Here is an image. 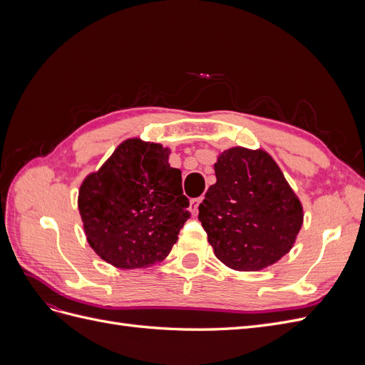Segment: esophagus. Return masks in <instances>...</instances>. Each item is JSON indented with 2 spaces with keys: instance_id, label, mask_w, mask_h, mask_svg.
Instances as JSON below:
<instances>
[{
  "instance_id": "34e87169",
  "label": "esophagus",
  "mask_w": 365,
  "mask_h": 365,
  "mask_svg": "<svg viewBox=\"0 0 365 365\" xmlns=\"http://www.w3.org/2000/svg\"><path fill=\"white\" fill-rule=\"evenodd\" d=\"M202 200H204V197L201 196V197H195V200L190 201V212L193 215H197V212H200V205H201Z\"/></svg>"
}]
</instances>
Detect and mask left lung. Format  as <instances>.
<instances>
[{"instance_id":"obj_1","label":"left lung","mask_w":365,"mask_h":365,"mask_svg":"<svg viewBox=\"0 0 365 365\" xmlns=\"http://www.w3.org/2000/svg\"><path fill=\"white\" fill-rule=\"evenodd\" d=\"M216 182L200 205L215 256L235 271H260L295 244L303 205L267 150L230 148L215 163Z\"/></svg>"}]
</instances>
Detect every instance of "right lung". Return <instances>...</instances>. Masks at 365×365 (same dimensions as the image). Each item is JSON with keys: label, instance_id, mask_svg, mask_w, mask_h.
Segmentation results:
<instances>
[{"label": "right lung", "instance_id": "right-lung-1", "mask_svg": "<svg viewBox=\"0 0 365 365\" xmlns=\"http://www.w3.org/2000/svg\"><path fill=\"white\" fill-rule=\"evenodd\" d=\"M170 149L128 138L79 189V213L88 244L120 269L148 268L169 256L189 219L181 170Z\"/></svg>", "mask_w": 365, "mask_h": 365}]
</instances>
